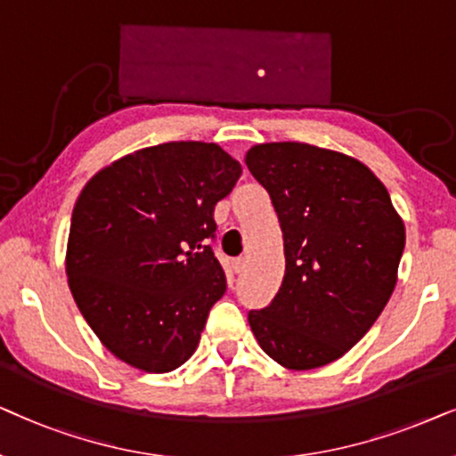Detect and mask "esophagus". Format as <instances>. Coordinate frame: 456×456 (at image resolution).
<instances>
[{
    "instance_id": "esophagus-1",
    "label": "esophagus",
    "mask_w": 456,
    "mask_h": 456,
    "mask_svg": "<svg viewBox=\"0 0 456 456\" xmlns=\"http://www.w3.org/2000/svg\"><path fill=\"white\" fill-rule=\"evenodd\" d=\"M244 265H246V260H244V258H235V260H233V263H232V269H233L235 275H240V273L244 271Z\"/></svg>"
}]
</instances>
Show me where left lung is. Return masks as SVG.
I'll use <instances>...</instances> for the list:
<instances>
[{
    "instance_id": "1",
    "label": "left lung",
    "mask_w": 456,
    "mask_h": 456,
    "mask_svg": "<svg viewBox=\"0 0 456 456\" xmlns=\"http://www.w3.org/2000/svg\"><path fill=\"white\" fill-rule=\"evenodd\" d=\"M246 165L269 191L283 232L285 275L254 338L291 371L344 356L390 300L404 223L386 185L361 160L300 142L252 145Z\"/></svg>"
}]
</instances>
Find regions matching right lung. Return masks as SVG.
Here are the masks:
<instances>
[{
	"instance_id": "right-lung-1",
	"label": "right lung",
	"mask_w": 456,
	"mask_h": 456,
	"mask_svg": "<svg viewBox=\"0 0 456 456\" xmlns=\"http://www.w3.org/2000/svg\"><path fill=\"white\" fill-rule=\"evenodd\" d=\"M241 165L216 143L168 142L97 171L72 210L66 275L78 311L126 365L167 373L196 352L227 289L208 240Z\"/></svg>"
}]
</instances>
